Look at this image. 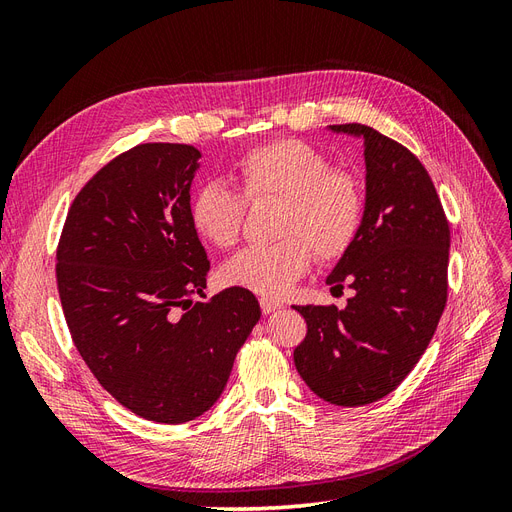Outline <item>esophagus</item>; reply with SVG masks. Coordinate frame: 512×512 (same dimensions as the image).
Here are the masks:
<instances>
[{
    "instance_id": "obj_1",
    "label": "esophagus",
    "mask_w": 512,
    "mask_h": 512,
    "mask_svg": "<svg viewBox=\"0 0 512 512\" xmlns=\"http://www.w3.org/2000/svg\"><path fill=\"white\" fill-rule=\"evenodd\" d=\"M260 309H262V314H275L277 309H282V303L280 301H273V299H260Z\"/></svg>"
}]
</instances>
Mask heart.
Returning <instances> with one entry per match:
<instances>
[{
    "label": "heart",
    "instance_id": "obj_1",
    "mask_svg": "<svg viewBox=\"0 0 512 512\" xmlns=\"http://www.w3.org/2000/svg\"><path fill=\"white\" fill-rule=\"evenodd\" d=\"M230 179L200 185L190 200V222L196 235L215 245L232 247L245 218V201L280 198L273 245L247 247L222 267L228 286L262 297H282L297 284L312 262L342 258L361 232L365 198L359 181L346 170L331 168L329 158L297 138L260 143L232 162Z\"/></svg>",
    "mask_w": 512,
    "mask_h": 512
}]
</instances>
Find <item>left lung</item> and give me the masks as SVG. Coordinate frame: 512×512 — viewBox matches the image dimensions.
Wrapping results in <instances>:
<instances>
[{
	"mask_svg": "<svg viewBox=\"0 0 512 512\" xmlns=\"http://www.w3.org/2000/svg\"><path fill=\"white\" fill-rule=\"evenodd\" d=\"M329 128L365 145L361 232L327 277L354 294L346 309L294 305L307 322L294 365L320 399L356 408L395 391L427 350L446 305L451 230L412 151L363 123Z\"/></svg>",
	"mask_w": 512,
	"mask_h": 512,
	"instance_id": "obj_1",
	"label": "left lung"
}]
</instances>
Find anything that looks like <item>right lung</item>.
<instances>
[{
    "mask_svg": "<svg viewBox=\"0 0 512 512\" xmlns=\"http://www.w3.org/2000/svg\"><path fill=\"white\" fill-rule=\"evenodd\" d=\"M200 151L128 149L76 194L57 245V288L72 342L123 408L179 425L222 395L260 320L245 288L207 297L209 260L190 222Z\"/></svg>",
    "mask_w": 512,
    "mask_h": 512,
    "instance_id": "obj_1",
    "label": "right lung"
}]
</instances>
